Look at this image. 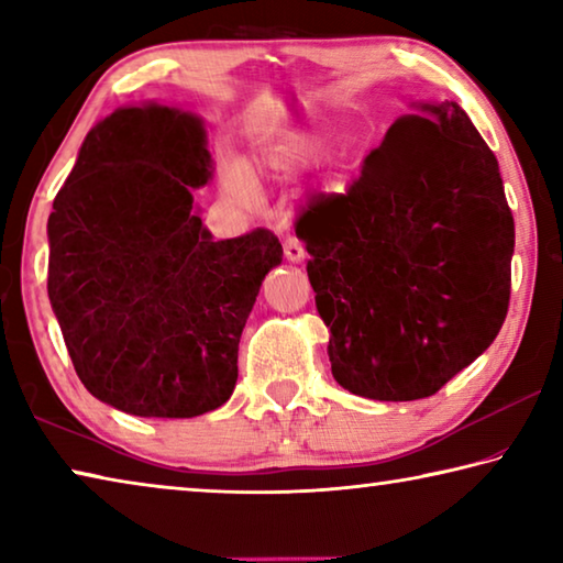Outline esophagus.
Listing matches in <instances>:
<instances>
[{"label": "esophagus", "instance_id": "obj_1", "mask_svg": "<svg viewBox=\"0 0 563 563\" xmlns=\"http://www.w3.org/2000/svg\"><path fill=\"white\" fill-rule=\"evenodd\" d=\"M283 251H285V258L292 261V263H302L305 255H308V253H305V247H302L298 238H285Z\"/></svg>", "mask_w": 563, "mask_h": 563}]
</instances>
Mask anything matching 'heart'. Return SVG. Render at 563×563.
<instances>
[{"mask_svg": "<svg viewBox=\"0 0 563 563\" xmlns=\"http://www.w3.org/2000/svg\"><path fill=\"white\" fill-rule=\"evenodd\" d=\"M316 156H318L316 139L305 136V133H285L283 139L273 141V144L265 148L263 164L271 170V174L288 176V174H295V170H300L308 164H312V158ZM223 184H225L228 194H231L235 201H251L253 186H251V180H247L243 168L228 166L223 174Z\"/></svg>", "mask_w": 563, "mask_h": 563, "instance_id": "b5f03b06", "label": "heart"}]
</instances>
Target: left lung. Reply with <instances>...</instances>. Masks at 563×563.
Listing matches in <instances>:
<instances>
[{
  "label": "left lung",
  "instance_id": "8db88e82",
  "mask_svg": "<svg viewBox=\"0 0 563 563\" xmlns=\"http://www.w3.org/2000/svg\"><path fill=\"white\" fill-rule=\"evenodd\" d=\"M295 233L332 377L352 395L430 397L499 335L514 216L497 156L454 101L399 117L345 194L302 206Z\"/></svg>",
  "mask_w": 563,
  "mask_h": 563
}]
</instances>
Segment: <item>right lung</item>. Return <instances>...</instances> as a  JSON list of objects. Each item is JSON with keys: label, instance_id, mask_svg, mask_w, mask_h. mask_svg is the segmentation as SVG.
<instances>
[{"label": "right lung", "instance_id": "obj_1", "mask_svg": "<svg viewBox=\"0 0 563 563\" xmlns=\"http://www.w3.org/2000/svg\"><path fill=\"white\" fill-rule=\"evenodd\" d=\"M206 131L168 107L117 109L84 139L49 216V300L89 393L139 417H198L238 379L268 228L213 241L194 213Z\"/></svg>", "mask_w": 563, "mask_h": 563}]
</instances>
